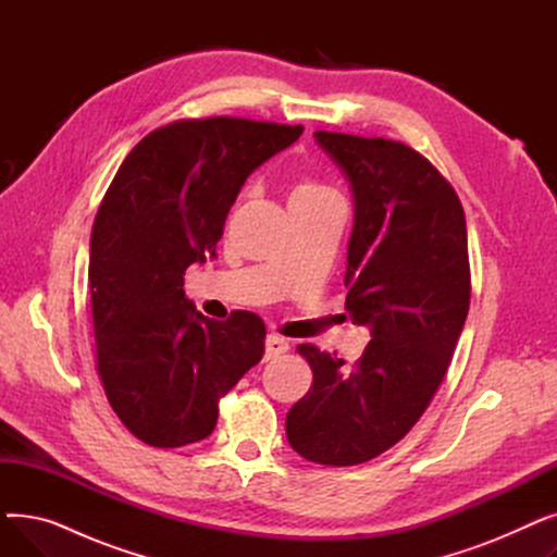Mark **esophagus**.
I'll list each match as a JSON object with an SVG mask.
<instances>
[{
    "instance_id": "1",
    "label": "esophagus",
    "mask_w": 557,
    "mask_h": 557,
    "mask_svg": "<svg viewBox=\"0 0 557 557\" xmlns=\"http://www.w3.org/2000/svg\"><path fill=\"white\" fill-rule=\"evenodd\" d=\"M288 349V341L277 336V334H269L267 338V359H275L280 355H284Z\"/></svg>"
}]
</instances>
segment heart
I'll return each instance as SVG.
<instances>
[{
    "label": "heart",
    "mask_w": 557,
    "mask_h": 557,
    "mask_svg": "<svg viewBox=\"0 0 557 557\" xmlns=\"http://www.w3.org/2000/svg\"><path fill=\"white\" fill-rule=\"evenodd\" d=\"M327 194H334L332 189L318 185L309 178H300L296 181L294 189H290V200L288 202H296V200H313V198H320V196H327Z\"/></svg>",
    "instance_id": "1"
}]
</instances>
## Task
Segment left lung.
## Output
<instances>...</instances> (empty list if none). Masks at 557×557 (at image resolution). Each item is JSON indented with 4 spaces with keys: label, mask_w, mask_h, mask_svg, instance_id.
<instances>
[{
    "label": "left lung",
    "mask_w": 557,
    "mask_h": 557,
    "mask_svg": "<svg viewBox=\"0 0 557 557\" xmlns=\"http://www.w3.org/2000/svg\"><path fill=\"white\" fill-rule=\"evenodd\" d=\"M355 196L345 311L370 327L355 366L298 345L313 370L286 437L302 458L349 467L413 429L443 384L470 311V257L454 187L411 146L315 131Z\"/></svg>",
    "instance_id": "obj_1"
}]
</instances>
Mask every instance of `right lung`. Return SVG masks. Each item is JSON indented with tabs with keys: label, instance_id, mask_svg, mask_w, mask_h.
<instances>
[{
	"label": "right lung",
	"instance_id": "add662e5",
	"mask_svg": "<svg viewBox=\"0 0 557 557\" xmlns=\"http://www.w3.org/2000/svg\"><path fill=\"white\" fill-rule=\"evenodd\" d=\"M302 126L210 116L146 135L99 205L90 237L97 372L112 411L141 443L173 449L208 437L219 399L261 361L267 327L250 311L225 323L185 298L183 275L214 257L248 175Z\"/></svg>",
	"mask_w": 557,
	"mask_h": 557
}]
</instances>
